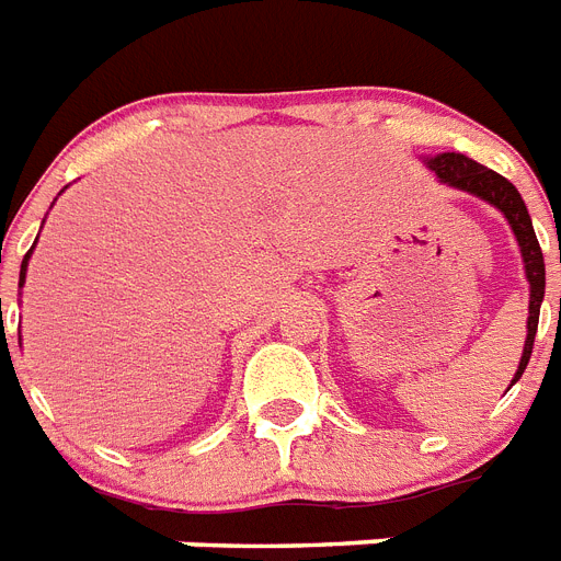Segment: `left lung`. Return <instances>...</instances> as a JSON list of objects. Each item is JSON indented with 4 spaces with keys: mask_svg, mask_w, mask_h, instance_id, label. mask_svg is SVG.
<instances>
[{
    "mask_svg": "<svg viewBox=\"0 0 561 561\" xmlns=\"http://www.w3.org/2000/svg\"><path fill=\"white\" fill-rule=\"evenodd\" d=\"M425 164L437 173L440 182L446 185L466 191V194L481 196L483 203L495 205V208L507 217L510 228H513L515 240L522 245V260H524V275L530 280V316H527V342H524L522 362L513 376V385L522 379L524 367L530 362L533 342H536V330H539V309L545 301V257H541V245L533 231L530 214L524 205L522 194L515 191L513 182L495 173V170L483 168L478 161H472L463 153H437L432 159H425ZM561 260V257H559Z\"/></svg>",
    "mask_w": 561,
    "mask_h": 561,
    "instance_id": "left-lung-1",
    "label": "left lung"
}]
</instances>
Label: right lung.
Instances as JSON below:
<instances>
[{
  "mask_svg": "<svg viewBox=\"0 0 561 561\" xmlns=\"http://www.w3.org/2000/svg\"><path fill=\"white\" fill-rule=\"evenodd\" d=\"M31 252H34V245H31L28 254H25V260H22V268H20V286H22V280H25V272H28V257H31Z\"/></svg>",
  "mask_w": 561,
  "mask_h": 561,
  "instance_id": "right-lung-1",
  "label": "right lung"
}]
</instances>
